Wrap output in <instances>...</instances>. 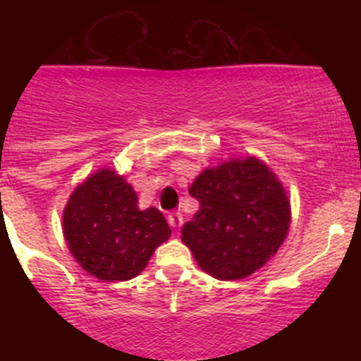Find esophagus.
Masks as SVG:
<instances>
[{
  "mask_svg": "<svg viewBox=\"0 0 361 361\" xmlns=\"http://www.w3.org/2000/svg\"><path fill=\"white\" fill-rule=\"evenodd\" d=\"M167 220H169V225L173 228H180L181 224H183V216H181V213H171L169 216H167Z\"/></svg>",
  "mask_w": 361,
  "mask_h": 361,
  "instance_id": "34e87169",
  "label": "esophagus"
}]
</instances>
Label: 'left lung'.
Returning <instances> with one entry per match:
<instances>
[{"label": "left lung", "mask_w": 361, "mask_h": 361, "mask_svg": "<svg viewBox=\"0 0 361 361\" xmlns=\"http://www.w3.org/2000/svg\"><path fill=\"white\" fill-rule=\"evenodd\" d=\"M188 192L199 201V211L181 228V241L213 278H248L288 235V194L264 160L228 159L206 167Z\"/></svg>", "instance_id": "left-lung-1"}]
</instances>
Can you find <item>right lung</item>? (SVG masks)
I'll use <instances>...</instances> for the list:
<instances>
[{
    "instance_id": "1",
    "label": "right lung",
    "mask_w": 361,
    "mask_h": 361,
    "mask_svg": "<svg viewBox=\"0 0 361 361\" xmlns=\"http://www.w3.org/2000/svg\"><path fill=\"white\" fill-rule=\"evenodd\" d=\"M68 248L83 271L103 281H127L145 271L171 238L157 207L140 209L126 176L101 167L69 195L63 211Z\"/></svg>"
}]
</instances>
